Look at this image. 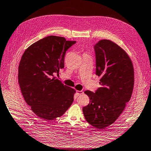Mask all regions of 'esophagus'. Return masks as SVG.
Segmentation results:
<instances>
[{
    "instance_id": "1",
    "label": "esophagus",
    "mask_w": 151,
    "mask_h": 151,
    "mask_svg": "<svg viewBox=\"0 0 151 151\" xmlns=\"http://www.w3.org/2000/svg\"><path fill=\"white\" fill-rule=\"evenodd\" d=\"M83 91H79V90H76V94L77 95H80L83 94Z\"/></svg>"
}]
</instances>
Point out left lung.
Masks as SVG:
<instances>
[{
  "label": "left lung",
  "instance_id": "8db88e82",
  "mask_svg": "<svg viewBox=\"0 0 151 151\" xmlns=\"http://www.w3.org/2000/svg\"><path fill=\"white\" fill-rule=\"evenodd\" d=\"M96 75L101 76L95 91H84L90 102L83 108L87 122L104 129L118 119L129 101L134 86V68L127 52L115 43L100 40L94 46Z\"/></svg>",
  "mask_w": 151,
  "mask_h": 151
}]
</instances>
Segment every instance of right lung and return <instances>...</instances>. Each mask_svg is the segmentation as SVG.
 <instances>
[{"label": "right lung", "instance_id": "add662e5", "mask_svg": "<svg viewBox=\"0 0 151 151\" xmlns=\"http://www.w3.org/2000/svg\"><path fill=\"white\" fill-rule=\"evenodd\" d=\"M76 41L49 36L25 50L18 66V83L26 103L45 120L62 116L73 101L76 90L55 78L64 68L67 51Z\"/></svg>", "mask_w": 151, "mask_h": 151}]
</instances>
